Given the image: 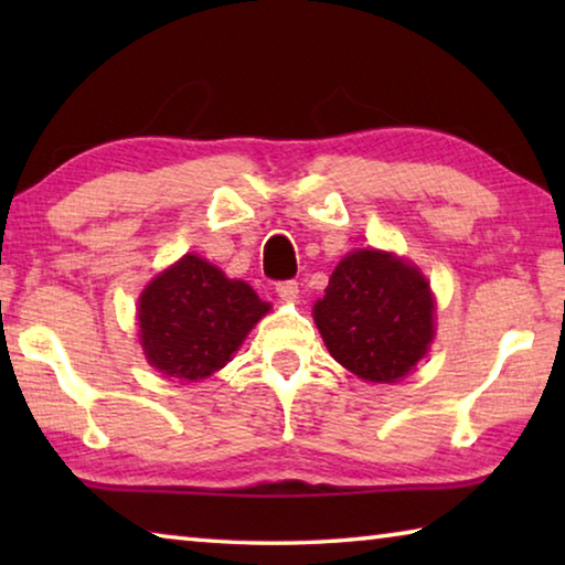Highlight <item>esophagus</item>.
Returning <instances> with one entry per match:
<instances>
[{"label": "esophagus", "mask_w": 565, "mask_h": 565, "mask_svg": "<svg viewBox=\"0 0 565 565\" xmlns=\"http://www.w3.org/2000/svg\"><path fill=\"white\" fill-rule=\"evenodd\" d=\"M276 294H279L284 301H294V299H299V284H296L294 279L279 281V284H276Z\"/></svg>", "instance_id": "1"}]
</instances>
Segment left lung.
Returning <instances> with one entry per match:
<instances>
[{
	"label": "left lung",
	"mask_w": 565,
	"mask_h": 565,
	"mask_svg": "<svg viewBox=\"0 0 565 565\" xmlns=\"http://www.w3.org/2000/svg\"><path fill=\"white\" fill-rule=\"evenodd\" d=\"M313 319L331 356L366 381H396L434 339V296L414 266L361 248L333 269Z\"/></svg>",
	"instance_id": "obj_1"
}]
</instances>
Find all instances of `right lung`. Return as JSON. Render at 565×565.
Masks as SVG:
<instances>
[{
    "label": "right lung",
    "instance_id": "add662e5",
    "mask_svg": "<svg viewBox=\"0 0 565 565\" xmlns=\"http://www.w3.org/2000/svg\"><path fill=\"white\" fill-rule=\"evenodd\" d=\"M266 311L252 286L186 254L141 294V347L161 374L199 381L232 359Z\"/></svg>",
    "mask_w": 565,
    "mask_h": 565
}]
</instances>
